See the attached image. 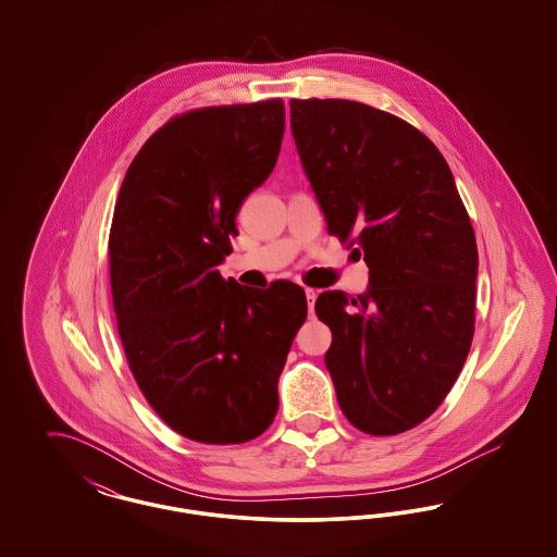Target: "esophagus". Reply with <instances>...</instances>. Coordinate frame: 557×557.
Segmentation results:
<instances>
[{
  "label": "esophagus",
  "instance_id": "1",
  "mask_svg": "<svg viewBox=\"0 0 557 557\" xmlns=\"http://www.w3.org/2000/svg\"><path fill=\"white\" fill-rule=\"evenodd\" d=\"M305 294H307V300H309V311L313 313V305H315V298H318V290H313V288H307Z\"/></svg>",
  "mask_w": 557,
  "mask_h": 557
}]
</instances>
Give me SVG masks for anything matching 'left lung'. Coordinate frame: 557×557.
I'll use <instances>...</instances> for the list:
<instances>
[{"label":"left lung","instance_id":"left-lung-1","mask_svg":"<svg viewBox=\"0 0 557 557\" xmlns=\"http://www.w3.org/2000/svg\"><path fill=\"white\" fill-rule=\"evenodd\" d=\"M327 232L370 267L357 298L323 292L325 352L348 422L391 436L445 400L474 336L478 248L447 160L409 123L350 100H292Z\"/></svg>","mask_w":557,"mask_h":557}]
</instances>
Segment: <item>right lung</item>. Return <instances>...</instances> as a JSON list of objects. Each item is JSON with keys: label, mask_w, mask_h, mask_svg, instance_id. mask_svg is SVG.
<instances>
[{"label": "right lung", "mask_w": 557, "mask_h": 557, "mask_svg": "<svg viewBox=\"0 0 557 557\" xmlns=\"http://www.w3.org/2000/svg\"><path fill=\"white\" fill-rule=\"evenodd\" d=\"M280 100L202 108L169 121L133 159L110 227V286L135 382L182 436L236 445L277 413V380L307 319L305 290L227 282L246 196L271 175Z\"/></svg>", "instance_id": "add662e5"}]
</instances>
